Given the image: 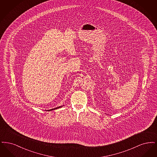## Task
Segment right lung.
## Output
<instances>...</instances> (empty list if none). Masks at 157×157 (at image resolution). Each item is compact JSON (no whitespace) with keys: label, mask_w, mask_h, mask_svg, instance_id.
<instances>
[{"label":"right lung","mask_w":157,"mask_h":157,"mask_svg":"<svg viewBox=\"0 0 157 157\" xmlns=\"http://www.w3.org/2000/svg\"><path fill=\"white\" fill-rule=\"evenodd\" d=\"M60 107H62V106H59V107H57V108H54V109H50V110H48V111H52V110H54V109H58V108H59Z\"/></svg>","instance_id":"add662e5"}]
</instances>
